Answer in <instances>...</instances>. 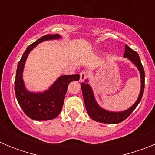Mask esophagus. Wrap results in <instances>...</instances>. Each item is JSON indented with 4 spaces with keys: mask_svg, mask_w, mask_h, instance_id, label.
I'll return each instance as SVG.
<instances>
[{
    "mask_svg": "<svg viewBox=\"0 0 155 155\" xmlns=\"http://www.w3.org/2000/svg\"><path fill=\"white\" fill-rule=\"evenodd\" d=\"M88 71H83L81 72L80 74V81H84L86 78H87V77H88Z\"/></svg>",
    "mask_w": 155,
    "mask_h": 155,
    "instance_id": "1",
    "label": "esophagus"
}]
</instances>
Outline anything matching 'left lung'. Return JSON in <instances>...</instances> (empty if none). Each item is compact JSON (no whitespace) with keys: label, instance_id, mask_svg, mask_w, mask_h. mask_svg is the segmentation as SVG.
Masks as SVG:
<instances>
[{"label":"left lung","instance_id":"1","mask_svg":"<svg viewBox=\"0 0 155 155\" xmlns=\"http://www.w3.org/2000/svg\"><path fill=\"white\" fill-rule=\"evenodd\" d=\"M124 57L128 58L134 65L136 66L140 71V79H141V87H140V91L137 100L130 108H129L128 109L125 111L110 112V111L105 110V109H102L101 106H99L98 104L97 103L91 86L87 83V80H85V82H82L81 84L82 94H83V98H84V105H85L87 114L94 121L102 123V124H110L121 123L133 113V111L136 109V107L141 100L143 94V90H144L145 74L143 67L141 64L139 55L136 51L133 50L130 47H129L127 45H126Z\"/></svg>","mask_w":155,"mask_h":155}]
</instances>
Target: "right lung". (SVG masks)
I'll use <instances>...</instances> for the list:
<instances>
[{
  "instance_id": "1",
  "label": "right lung",
  "mask_w": 155,
  "mask_h": 155,
  "mask_svg": "<svg viewBox=\"0 0 155 155\" xmlns=\"http://www.w3.org/2000/svg\"><path fill=\"white\" fill-rule=\"evenodd\" d=\"M59 34L45 35L28 46L18 62L15 81V91L19 105L26 116L38 121L50 120L61 113L68 84L71 81H78L80 75H62L57 78L49 89L42 92H31L25 86L22 78L23 70L28 54L37 45L42 42L61 39Z\"/></svg>"
}]
</instances>
